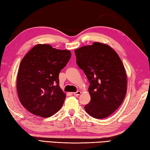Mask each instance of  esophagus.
<instances>
[{"mask_svg":"<svg viewBox=\"0 0 150 150\" xmlns=\"http://www.w3.org/2000/svg\"><path fill=\"white\" fill-rule=\"evenodd\" d=\"M80 94H81V91H77V92H76V93H73V94H74V96H79Z\"/></svg>","mask_w":150,"mask_h":150,"instance_id":"obj_1","label":"esophagus"}]
</instances>
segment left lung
I'll list each match as a JSON object with an SVG mask.
<instances>
[{
  "label": "left lung",
  "instance_id": "8db88e82",
  "mask_svg": "<svg viewBox=\"0 0 150 150\" xmlns=\"http://www.w3.org/2000/svg\"><path fill=\"white\" fill-rule=\"evenodd\" d=\"M76 63L90 83L91 101L85 110L95 118H105L117 110L127 91V76L117 52L109 46L94 42L74 50Z\"/></svg>",
  "mask_w": 150,
  "mask_h": 150
}]
</instances>
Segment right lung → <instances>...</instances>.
I'll list each match as a JSON object with an SVG mask.
<instances>
[{
  "instance_id": "obj_1",
  "label": "right lung",
  "mask_w": 150,
  "mask_h": 150,
  "mask_svg": "<svg viewBox=\"0 0 150 150\" xmlns=\"http://www.w3.org/2000/svg\"><path fill=\"white\" fill-rule=\"evenodd\" d=\"M71 57L69 50L37 45L23 57L17 79L21 104L31 113L48 118L62 108L66 95L59 87V74Z\"/></svg>"
}]
</instances>
